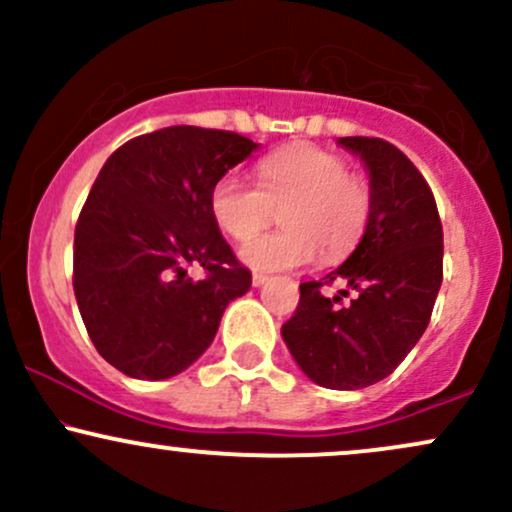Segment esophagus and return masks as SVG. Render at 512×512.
I'll use <instances>...</instances> for the list:
<instances>
[{
	"label": "esophagus",
	"mask_w": 512,
	"mask_h": 512,
	"mask_svg": "<svg viewBox=\"0 0 512 512\" xmlns=\"http://www.w3.org/2000/svg\"><path fill=\"white\" fill-rule=\"evenodd\" d=\"M267 279H269V276H267V274H262V272H255V274H252V284H255V286H262L264 281H267Z\"/></svg>",
	"instance_id": "1"
}]
</instances>
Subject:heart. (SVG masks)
Instances as JSON below:
<instances>
[{"instance_id":"obj_1","label":"heart","mask_w":512,"mask_h":512,"mask_svg":"<svg viewBox=\"0 0 512 512\" xmlns=\"http://www.w3.org/2000/svg\"><path fill=\"white\" fill-rule=\"evenodd\" d=\"M216 226L233 240H248L273 220L285 228L252 239L240 257L252 269H293L320 252L337 262L356 248L373 214V185L351 173L339 154L315 144H291L257 163V185L236 173L221 175L209 195Z\"/></svg>"}]
</instances>
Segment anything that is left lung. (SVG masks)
<instances>
[{
    "mask_svg": "<svg viewBox=\"0 0 512 512\" xmlns=\"http://www.w3.org/2000/svg\"><path fill=\"white\" fill-rule=\"evenodd\" d=\"M339 144L366 161L373 214L342 267L301 284L281 334L313 383L358 390L387 378L426 332L443 284V223L426 178L395 144L378 137ZM332 283L347 289L327 299L321 289ZM349 290L357 296L344 306Z\"/></svg>",
    "mask_w": 512,
    "mask_h": 512,
    "instance_id": "obj_1",
    "label": "left lung"
}]
</instances>
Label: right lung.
I'll use <instances>...</instances> for the list:
<instances>
[{"label": "right lung", "mask_w": 512, "mask_h": 512, "mask_svg": "<svg viewBox=\"0 0 512 512\" xmlns=\"http://www.w3.org/2000/svg\"><path fill=\"white\" fill-rule=\"evenodd\" d=\"M257 144L226 129L178 125L110 154L74 228V296L110 366L163 380L214 342L226 305L252 274L209 209L214 182ZM197 263L204 280L186 276Z\"/></svg>", "instance_id": "obj_1"}]
</instances>
